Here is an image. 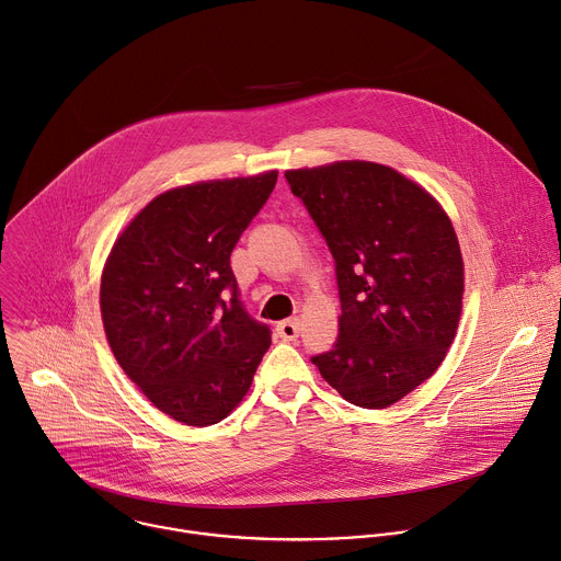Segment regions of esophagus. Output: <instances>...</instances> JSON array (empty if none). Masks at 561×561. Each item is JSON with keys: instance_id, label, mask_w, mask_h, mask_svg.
<instances>
[{"instance_id": "esophagus-1", "label": "esophagus", "mask_w": 561, "mask_h": 561, "mask_svg": "<svg viewBox=\"0 0 561 561\" xmlns=\"http://www.w3.org/2000/svg\"><path fill=\"white\" fill-rule=\"evenodd\" d=\"M299 319L297 317H290V319H284V322L277 324V337L284 340V342H293L297 335H299Z\"/></svg>"}]
</instances>
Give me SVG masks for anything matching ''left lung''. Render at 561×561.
<instances>
[{
	"mask_svg": "<svg viewBox=\"0 0 561 561\" xmlns=\"http://www.w3.org/2000/svg\"><path fill=\"white\" fill-rule=\"evenodd\" d=\"M335 260L342 301L322 377L362 409H388L444 362L459 327L463 260L450 217L399 171L346 159L286 171Z\"/></svg>",
	"mask_w": 561,
	"mask_h": 561,
	"instance_id": "1",
	"label": "left lung"
}]
</instances>
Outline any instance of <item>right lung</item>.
Listing matches in <instances>:
<instances>
[{
  "label": "right lung",
  "mask_w": 561,
  "mask_h": 561,
  "mask_svg": "<svg viewBox=\"0 0 561 561\" xmlns=\"http://www.w3.org/2000/svg\"><path fill=\"white\" fill-rule=\"evenodd\" d=\"M277 171L208 180L150 199L106 257L100 308L108 346L154 409L210 426L242 402L271 331L237 299L230 253Z\"/></svg>",
  "instance_id": "1"
}]
</instances>
